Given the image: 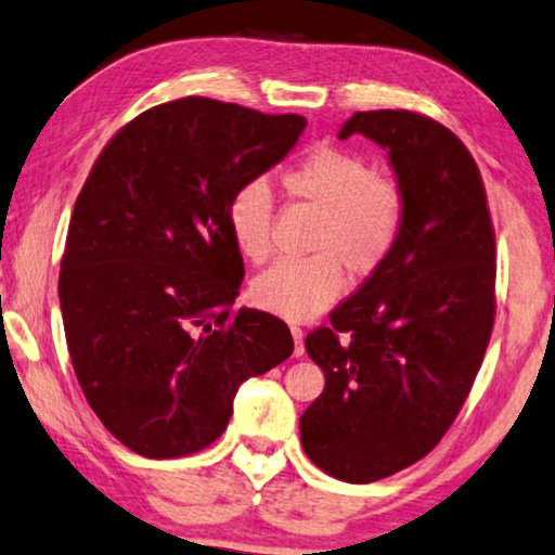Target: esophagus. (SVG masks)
Here are the masks:
<instances>
[{
	"label": "esophagus",
	"mask_w": 555,
	"mask_h": 555,
	"mask_svg": "<svg viewBox=\"0 0 555 555\" xmlns=\"http://www.w3.org/2000/svg\"><path fill=\"white\" fill-rule=\"evenodd\" d=\"M289 332H293V339H295V357H302L305 354V343H302V327L293 325L289 327Z\"/></svg>",
	"instance_id": "1"
}]
</instances>
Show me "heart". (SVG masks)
Instances as JSON below:
<instances>
[{
  "label": "heart",
  "instance_id": "b5f03b06",
  "mask_svg": "<svg viewBox=\"0 0 555 555\" xmlns=\"http://www.w3.org/2000/svg\"><path fill=\"white\" fill-rule=\"evenodd\" d=\"M289 198L318 210L307 258H287L253 280V302L287 320H307L337 300L345 271L366 280L387 266L406 223L402 185L374 173L370 160L322 146L283 173ZM272 193L262 181L241 185L228 203V228L245 260L270 255Z\"/></svg>",
  "mask_w": 555,
  "mask_h": 555
}]
</instances>
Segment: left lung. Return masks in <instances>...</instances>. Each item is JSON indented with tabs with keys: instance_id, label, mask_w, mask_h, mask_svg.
Listing matches in <instances>:
<instances>
[{
	"instance_id": "left-lung-1",
	"label": "left lung",
	"mask_w": 555,
	"mask_h": 555,
	"mask_svg": "<svg viewBox=\"0 0 555 555\" xmlns=\"http://www.w3.org/2000/svg\"><path fill=\"white\" fill-rule=\"evenodd\" d=\"M354 133L389 151L406 223L387 266L305 337L325 389L300 437L322 472L370 483L424 459L462 412L496 318V235L479 166L444 124L357 111L339 139Z\"/></svg>"
}]
</instances>
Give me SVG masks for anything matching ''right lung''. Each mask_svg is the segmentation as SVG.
Returning <instances> with one entry per match:
<instances>
[{
  "instance_id": "right-lung-1",
  "label": "right lung",
  "mask_w": 555,
  "mask_h": 555,
  "mask_svg": "<svg viewBox=\"0 0 555 555\" xmlns=\"http://www.w3.org/2000/svg\"><path fill=\"white\" fill-rule=\"evenodd\" d=\"M305 124L183 96L131 118L99 153L74 203L59 300L83 397L135 454L210 447L241 382L293 354L283 320L230 307L245 266L228 203Z\"/></svg>"
}]
</instances>
